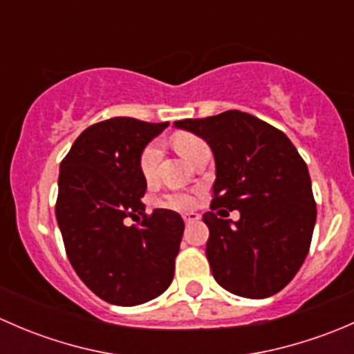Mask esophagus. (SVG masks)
<instances>
[{
	"mask_svg": "<svg viewBox=\"0 0 354 354\" xmlns=\"http://www.w3.org/2000/svg\"><path fill=\"white\" fill-rule=\"evenodd\" d=\"M200 219V214L198 212H194V210H192V212H185L183 214V221L187 224H192V223H197V221Z\"/></svg>",
	"mask_w": 354,
	"mask_h": 354,
	"instance_id": "1",
	"label": "esophagus"
}]
</instances>
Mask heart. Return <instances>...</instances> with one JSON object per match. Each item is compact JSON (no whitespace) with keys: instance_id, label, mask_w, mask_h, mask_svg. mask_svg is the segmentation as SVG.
<instances>
[{"instance_id":"heart-1","label":"heart","mask_w":354,"mask_h":354,"mask_svg":"<svg viewBox=\"0 0 354 354\" xmlns=\"http://www.w3.org/2000/svg\"><path fill=\"white\" fill-rule=\"evenodd\" d=\"M174 145H176L178 152L188 160L205 144L198 137H195V135L180 133L174 138ZM160 156H162V145H160L159 140H152L151 144H147L144 147L140 159H138V167H140V173L145 180H152L154 178ZM157 205L164 207V209L183 210L194 205V197L188 194H183V192H173V194H167L162 198L157 200Z\"/></svg>"}]
</instances>
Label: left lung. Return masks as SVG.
Wrapping results in <instances>:
<instances>
[{
  "mask_svg": "<svg viewBox=\"0 0 354 354\" xmlns=\"http://www.w3.org/2000/svg\"><path fill=\"white\" fill-rule=\"evenodd\" d=\"M209 144L216 160L210 209L240 210L231 221L205 212V253L219 286L267 298L291 283L308 255L317 205L308 167L272 124L241 111L174 121Z\"/></svg>",
  "mask_w": 354,
  "mask_h": 354,
  "instance_id": "1",
  "label": "left lung"
}]
</instances>
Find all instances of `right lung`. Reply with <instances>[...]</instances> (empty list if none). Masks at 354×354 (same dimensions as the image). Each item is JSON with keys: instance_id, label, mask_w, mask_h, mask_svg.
Segmentation results:
<instances>
[{"instance_id": "1", "label": "right lung", "mask_w": 354, "mask_h": 354, "mask_svg": "<svg viewBox=\"0 0 354 354\" xmlns=\"http://www.w3.org/2000/svg\"><path fill=\"white\" fill-rule=\"evenodd\" d=\"M167 124L123 116L95 123L59 166L56 219L68 260L111 305L151 301L173 281L185 223L174 210L145 214L147 181L138 167L145 145ZM127 216L139 226L127 227Z\"/></svg>"}]
</instances>
